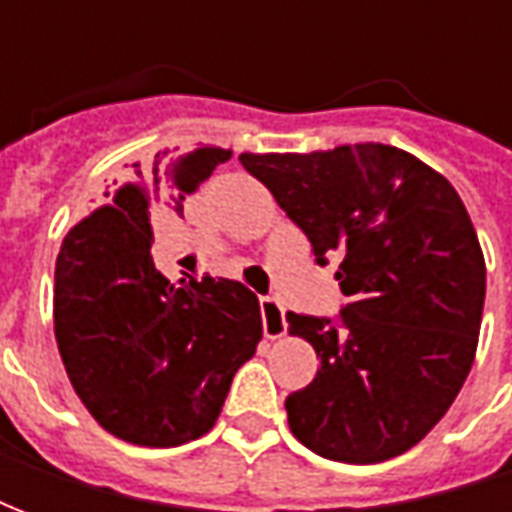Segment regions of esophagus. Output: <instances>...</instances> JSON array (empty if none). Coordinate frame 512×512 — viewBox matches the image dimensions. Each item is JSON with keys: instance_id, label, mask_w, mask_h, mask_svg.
Listing matches in <instances>:
<instances>
[{"instance_id": "esophagus-1", "label": "esophagus", "mask_w": 512, "mask_h": 512, "mask_svg": "<svg viewBox=\"0 0 512 512\" xmlns=\"http://www.w3.org/2000/svg\"><path fill=\"white\" fill-rule=\"evenodd\" d=\"M260 312H263V332L268 340H279L288 332V321H285V307L277 299H260Z\"/></svg>"}]
</instances>
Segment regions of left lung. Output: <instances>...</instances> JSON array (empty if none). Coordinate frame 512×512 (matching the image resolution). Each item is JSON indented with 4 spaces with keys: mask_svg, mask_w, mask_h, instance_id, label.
<instances>
[{
    "mask_svg": "<svg viewBox=\"0 0 512 512\" xmlns=\"http://www.w3.org/2000/svg\"><path fill=\"white\" fill-rule=\"evenodd\" d=\"M310 238L348 304L340 323L288 312L321 359L285 400L293 436L321 458L381 463L428 436L477 354L485 257L441 172L381 142L312 153H241Z\"/></svg>",
    "mask_w": 512,
    "mask_h": 512,
    "instance_id": "left-lung-1",
    "label": "left lung"
}]
</instances>
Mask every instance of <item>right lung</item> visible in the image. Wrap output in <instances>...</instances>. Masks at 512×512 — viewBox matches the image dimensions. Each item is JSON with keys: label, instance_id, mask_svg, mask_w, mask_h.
<instances>
[{"label": "right lung", "instance_id": "1", "mask_svg": "<svg viewBox=\"0 0 512 512\" xmlns=\"http://www.w3.org/2000/svg\"><path fill=\"white\" fill-rule=\"evenodd\" d=\"M216 145L158 153L62 238L54 337L73 392L112 436L178 447L219 419L238 367L263 340L260 301L233 279H180L153 266L150 213L183 211L186 194L230 161Z\"/></svg>", "mask_w": 512, "mask_h": 512}]
</instances>
